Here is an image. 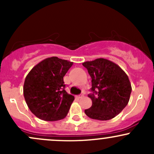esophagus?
<instances>
[{
  "instance_id": "esophagus-1",
  "label": "esophagus",
  "mask_w": 154,
  "mask_h": 154,
  "mask_svg": "<svg viewBox=\"0 0 154 154\" xmlns=\"http://www.w3.org/2000/svg\"><path fill=\"white\" fill-rule=\"evenodd\" d=\"M83 97V94H80V95L77 96V98H82Z\"/></svg>"
}]
</instances>
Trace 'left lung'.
Returning <instances> with one entry per match:
<instances>
[{
	"instance_id": "obj_1",
	"label": "left lung",
	"mask_w": 154,
	"mask_h": 154,
	"mask_svg": "<svg viewBox=\"0 0 154 154\" xmlns=\"http://www.w3.org/2000/svg\"><path fill=\"white\" fill-rule=\"evenodd\" d=\"M91 78L92 105L85 113L100 121L113 119L128 103L132 87L128 76L117 64L103 58L83 63Z\"/></svg>"
}]
</instances>
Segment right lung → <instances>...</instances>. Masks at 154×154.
<instances>
[{
    "label": "right lung",
    "mask_w": 154,
    "mask_h": 154,
    "mask_svg": "<svg viewBox=\"0 0 154 154\" xmlns=\"http://www.w3.org/2000/svg\"><path fill=\"white\" fill-rule=\"evenodd\" d=\"M72 62L49 57L34 66L24 80V96L29 110L38 119L48 122L67 116L74 97L65 90L63 77Z\"/></svg>",
    "instance_id": "right-lung-1"
}]
</instances>
